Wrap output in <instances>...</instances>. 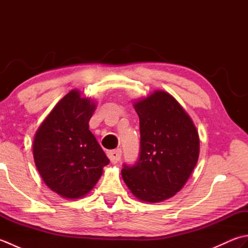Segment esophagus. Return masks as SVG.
Masks as SVG:
<instances>
[{"label": "esophagus", "mask_w": 248, "mask_h": 248, "mask_svg": "<svg viewBox=\"0 0 248 248\" xmlns=\"http://www.w3.org/2000/svg\"><path fill=\"white\" fill-rule=\"evenodd\" d=\"M108 155L109 157L110 162H112L113 164H116V163L120 161V159H121V150L120 149H115L113 151H109Z\"/></svg>", "instance_id": "34e87169"}]
</instances>
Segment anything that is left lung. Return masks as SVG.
Returning a JSON list of instances; mask_svg holds the SVG:
<instances>
[{"instance_id":"1","label":"left lung","mask_w":248,"mask_h":248,"mask_svg":"<svg viewBox=\"0 0 248 248\" xmlns=\"http://www.w3.org/2000/svg\"><path fill=\"white\" fill-rule=\"evenodd\" d=\"M140 117V152L121 176L135 197L160 202L184 186L199 156V136L191 117L168 93L155 91L134 103Z\"/></svg>"}]
</instances>
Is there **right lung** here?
Returning <instances> with one entry per match:
<instances>
[{"mask_svg":"<svg viewBox=\"0 0 248 248\" xmlns=\"http://www.w3.org/2000/svg\"><path fill=\"white\" fill-rule=\"evenodd\" d=\"M93 100L73 89L57 103L37 130L33 155L45 183L62 197L85 196L109 160L89 130Z\"/></svg>","mask_w":248,"mask_h":248,"instance_id":"right-lung-1","label":"right lung"}]
</instances>
